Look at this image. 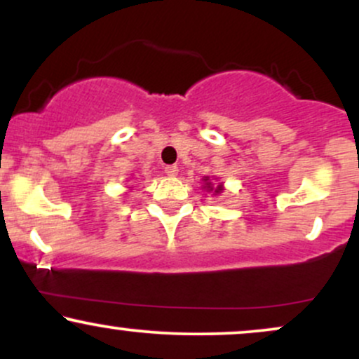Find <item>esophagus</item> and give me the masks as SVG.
Returning a JSON list of instances; mask_svg holds the SVG:
<instances>
[{
  "mask_svg": "<svg viewBox=\"0 0 359 359\" xmlns=\"http://www.w3.org/2000/svg\"><path fill=\"white\" fill-rule=\"evenodd\" d=\"M165 174L168 177H175L177 174H179V167H177V165H167L165 167Z\"/></svg>",
  "mask_w": 359,
  "mask_h": 359,
  "instance_id": "esophagus-1",
  "label": "esophagus"
}]
</instances>
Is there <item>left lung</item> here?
<instances>
[{"instance_id":"8db88e82","label":"left lung","mask_w":359,"mask_h":359,"mask_svg":"<svg viewBox=\"0 0 359 359\" xmlns=\"http://www.w3.org/2000/svg\"><path fill=\"white\" fill-rule=\"evenodd\" d=\"M203 189L205 192H211L212 196H219V194L224 192V184L222 182H212V179H209L208 175L203 179Z\"/></svg>"}]
</instances>
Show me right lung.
Listing matches in <instances>:
<instances>
[{
	"instance_id": "right-lung-1",
	"label": "right lung",
	"mask_w": 359,
	"mask_h": 359,
	"mask_svg": "<svg viewBox=\"0 0 359 359\" xmlns=\"http://www.w3.org/2000/svg\"><path fill=\"white\" fill-rule=\"evenodd\" d=\"M130 191H131V189H130Z\"/></svg>"
}]
</instances>
